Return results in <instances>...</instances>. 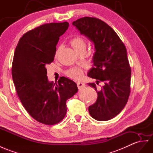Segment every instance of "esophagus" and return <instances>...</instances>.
<instances>
[{"instance_id": "esophagus-1", "label": "esophagus", "mask_w": 153, "mask_h": 153, "mask_svg": "<svg viewBox=\"0 0 153 153\" xmlns=\"http://www.w3.org/2000/svg\"><path fill=\"white\" fill-rule=\"evenodd\" d=\"M77 86L79 89H82L85 87V84L84 83H82V82H77Z\"/></svg>"}]
</instances>
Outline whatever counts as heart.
Listing matches in <instances>:
<instances>
[{"label": "heart", "mask_w": 153, "mask_h": 153, "mask_svg": "<svg viewBox=\"0 0 153 153\" xmlns=\"http://www.w3.org/2000/svg\"><path fill=\"white\" fill-rule=\"evenodd\" d=\"M70 44L71 45L73 48L77 51V52H81L82 51H85L87 46V42H86L85 39L79 35L74 36L70 41ZM62 49V46H60L58 47L56 52V57H57L59 53ZM65 74L66 76L71 78L74 80H80L83 77L84 72L83 70L81 67H72L68 69L65 72Z\"/></svg>", "instance_id": "b5f03b06"}]
</instances>
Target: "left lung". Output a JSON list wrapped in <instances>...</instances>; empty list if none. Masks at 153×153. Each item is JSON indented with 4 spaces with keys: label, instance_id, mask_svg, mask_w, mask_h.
Returning a JSON list of instances; mask_svg holds the SVG:
<instances>
[{
    "label": "left lung",
    "instance_id": "left-lung-1",
    "mask_svg": "<svg viewBox=\"0 0 153 153\" xmlns=\"http://www.w3.org/2000/svg\"><path fill=\"white\" fill-rule=\"evenodd\" d=\"M94 42L96 52L94 66L88 76L104 82L99 91L95 83H88L95 88L97 98L89 106L90 114L96 120L112 119L123 110L131 92V68L123 42L111 26L101 19L85 17L72 22Z\"/></svg>",
    "mask_w": 153,
    "mask_h": 153
}]
</instances>
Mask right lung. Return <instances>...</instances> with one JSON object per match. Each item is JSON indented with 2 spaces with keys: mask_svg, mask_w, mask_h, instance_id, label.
<instances>
[{
  "mask_svg": "<svg viewBox=\"0 0 153 153\" xmlns=\"http://www.w3.org/2000/svg\"><path fill=\"white\" fill-rule=\"evenodd\" d=\"M68 25L47 23L28 31L19 39L14 53L11 74L17 95L29 114L45 125L62 120L66 100L77 92L76 83L68 78L53 83L46 76V65L53 61L59 37Z\"/></svg>",
  "mask_w": 153,
  "mask_h": 153,
  "instance_id": "1",
  "label": "right lung"
}]
</instances>
